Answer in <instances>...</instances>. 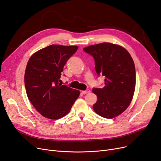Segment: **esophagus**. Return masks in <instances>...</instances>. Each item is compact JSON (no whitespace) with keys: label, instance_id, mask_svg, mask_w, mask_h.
Returning <instances> with one entry per match:
<instances>
[{"label":"esophagus","instance_id":"1","mask_svg":"<svg viewBox=\"0 0 161 161\" xmlns=\"http://www.w3.org/2000/svg\"><path fill=\"white\" fill-rule=\"evenodd\" d=\"M89 92H91V91L89 89H86L85 91H82V93H83V94H87V93H89Z\"/></svg>","mask_w":161,"mask_h":161}]
</instances>
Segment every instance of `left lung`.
<instances>
[{
    "label": "left lung",
    "mask_w": 161,
    "mask_h": 161,
    "mask_svg": "<svg viewBox=\"0 0 161 161\" xmlns=\"http://www.w3.org/2000/svg\"><path fill=\"white\" fill-rule=\"evenodd\" d=\"M83 51L95 59L98 76L105 77L103 88H92L97 96L93 110L104 118H114L128 108L133 97L136 84L133 60L125 48L109 42L88 46Z\"/></svg>",
    "instance_id": "1"
}]
</instances>
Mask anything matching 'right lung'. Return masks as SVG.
I'll use <instances>...</instances> for the list:
<instances>
[{"instance_id": "obj_1", "label": "right lung", "mask_w": 161, "mask_h": 161, "mask_svg": "<svg viewBox=\"0 0 161 161\" xmlns=\"http://www.w3.org/2000/svg\"><path fill=\"white\" fill-rule=\"evenodd\" d=\"M76 46L52 45L33 54L27 63L25 86L28 98L41 114L57 120L67 114L80 92L60 80L66 61L76 53Z\"/></svg>"}]
</instances>
